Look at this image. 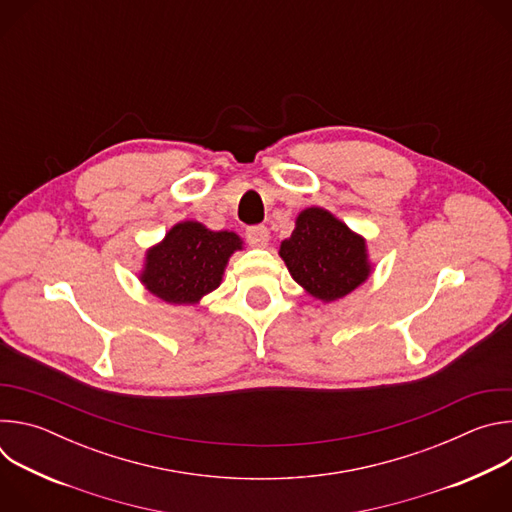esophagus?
Instances as JSON below:
<instances>
[{
  "instance_id": "34e87169",
  "label": "esophagus",
  "mask_w": 512,
  "mask_h": 512,
  "mask_svg": "<svg viewBox=\"0 0 512 512\" xmlns=\"http://www.w3.org/2000/svg\"><path fill=\"white\" fill-rule=\"evenodd\" d=\"M245 239L251 247H265L269 243V231L263 225H255V227H247L245 231Z\"/></svg>"
}]
</instances>
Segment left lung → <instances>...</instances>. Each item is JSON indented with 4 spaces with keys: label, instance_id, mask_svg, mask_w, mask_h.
Listing matches in <instances>:
<instances>
[{
    "label": "left lung",
    "instance_id": "left-lung-1",
    "mask_svg": "<svg viewBox=\"0 0 512 512\" xmlns=\"http://www.w3.org/2000/svg\"><path fill=\"white\" fill-rule=\"evenodd\" d=\"M279 255L291 277L326 302L350 294L369 275L364 241L322 208H308L298 216Z\"/></svg>",
    "mask_w": 512,
    "mask_h": 512
}]
</instances>
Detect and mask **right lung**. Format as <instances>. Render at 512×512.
<instances>
[{
	"label": "right lung",
	"instance_id": "right-lung-1",
	"mask_svg": "<svg viewBox=\"0 0 512 512\" xmlns=\"http://www.w3.org/2000/svg\"><path fill=\"white\" fill-rule=\"evenodd\" d=\"M237 249L241 239L235 233H212L200 223L186 221L148 253L141 281L166 302L194 304L218 287L227 259Z\"/></svg>",
	"mask_w": 512,
	"mask_h": 512
}]
</instances>
